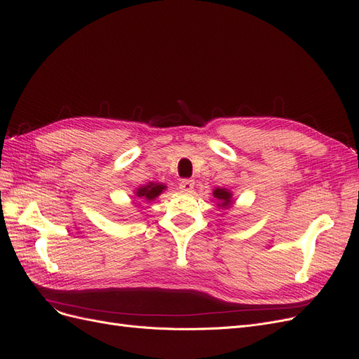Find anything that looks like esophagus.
Masks as SVG:
<instances>
[{"label":"esophagus","mask_w":359,"mask_h":359,"mask_svg":"<svg viewBox=\"0 0 359 359\" xmlns=\"http://www.w3.org/2000/svg\"><path fill=\"white\" fill-rule=\"evenodd\" d=\"M194 187V181L193 180H182L180 182V190L184 193H190Z\"/></svg>","instance_id":"34e87169"}]
</instances>
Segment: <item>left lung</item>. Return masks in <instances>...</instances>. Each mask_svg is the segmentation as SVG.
I'll return each mask as SVG.
<instances>
[{
	"label": "left lung",
	"mask_w": 359,
	"mask_h": 359,
	"mask_svg": "<svg viewBox=\"0 0 359 359\" xmlns=\"http://www.w3.org/2000/svg\"><path fill=\"white\" fill-rule=\"evenodd\" d=\"M212 196L219 201L217 205L222 206V208H227V206L232 205V193L226 189H215L212 191Z\"/></svg>",
	"instance_id": "8db88e82"
}]
</instances>
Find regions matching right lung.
<instances>
[{
    "instance_id": "add662e5",
    "label": "right lung",
    "mask_w": 359,
    "mask_h": 359,
    "mask_svg": "<svg viewBox=\"0 0 359 359\" xmlns=\"http://www.w3.org/2000/svg\"><path fill=\"white\" fill-rule=\"evenodd\" d=\"M165 189H166V186H163V184L149 182V184H147V186H142L136 190V196L140 199H145V201H154L157 196H160L161 191Z\"/></svg>"
}]
</instances>
